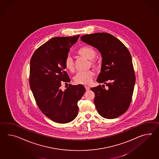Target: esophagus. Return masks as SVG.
Returning a JSON list of instances; mask_svg holds the SVG:
<instances>
[{
  "instance_id": "esophagus-1",
  "label": "esophagus",
  "mask_w": 159,
  "mask_h": 159,
  "mask_svg": "<svg viewBox=\"0 0 159 159\" xmlns=\"http://www.w3.org/2000/svg\"><path fill=\"white\" fill-rule=\"evenodd\" d=\"M85 89L87 90V91H89V89H90V88H89V87L88 86V85H85Z\"/></svg>"
}]
</instances>
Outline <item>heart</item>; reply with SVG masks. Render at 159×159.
<instances>
[{
    "label": "heart",
    "instance_id": "heart-1",
    "mask_svg": "<svg viewBox=\"0 0 159 159\" xmlns=\"http://www.w3.org/2000/svg\"><path fill=\"white\" fill-rule=\"evenodd\" d=\"M78 53L88 60H92L96 55L95 49L90 47L85 46L78 51ZM66 70L70 72H73L75 70L74 61L70 57H67L64 62ZM93 73L91 71L79 72L75 76L74 81L78 84H88L92 81Z\"/></svg>",
    "mask_w": 159,
    "mask_h": 159
}]
</instances>
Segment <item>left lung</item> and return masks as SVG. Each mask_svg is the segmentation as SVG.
<instances>
[{"label":"left lung","instance_id":"8db88e82","mask_svg":"<svg viewBox=\"0 0 159 159\" xmlns=\"http://www.w3.org/2000/svg\"><path fill=\"white\" fill-rule=\"evenodd\" d=\"M81 40L101 53L102 67L96 81L104 85L91 88L100 116L115 119L125 113L130 105L136 78L131 53L119 39L108 33L81 36Z\"/></svg>","mask_w":159,"mask_h":159}]
</instances>
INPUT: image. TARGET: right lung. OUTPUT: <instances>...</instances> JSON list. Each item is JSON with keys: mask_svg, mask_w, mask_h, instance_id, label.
I'll return each instance as SVG.
<instances>
[{"mask_svg": "<svg viewBox=\"0 0 159 159\" xmlns=\"http://www.w3.org/2000/svg\"><path fill=\"white\" fill-rule=\"evenodd\" d=\"M79 35L55 37L36 50L30 61V85L39 109L57 123H67L78 114V101L85 92L82 84H70L64 91L61 81H71L64 65L71 46Z\"/></svg>", "mask_w": 159, "mask_h": 159, "instance_id": "obj_1", "label": "right lung"}]
</instances>
